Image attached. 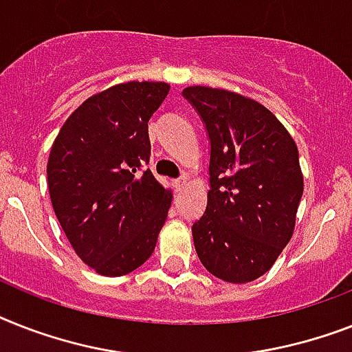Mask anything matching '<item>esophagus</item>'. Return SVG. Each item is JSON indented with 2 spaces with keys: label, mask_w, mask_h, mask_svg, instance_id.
Segmentation results:
<instances>
[{
  "label": "esophagus",
  "mask_w": 352,
  "mask_h": 352,
  "mask_svg": "<svg viewBox=\"0 0 352 352\" xmlns=\"http://www.w3.org/2000/svg\"><path fill=\"white\" fill-rule=\"evenodd\" d=\"M184 186H186V177H181V179H175V181H173V188H175V191H181Z\"/></svg>",
  "instance_id": "1"
}]
</instances>
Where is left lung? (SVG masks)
Returning <instances> with one entry per match:
<instances>
[{"instance_id": "obj_1", "label": "left lung", "mask_w": 352, "mask_h": 352, "mask_svg": "<svg viewBox=\"0 0 352 352\" xmlns=\"http://www.w3.org/2000/svg\"><path fill=\"white\" fill-rule=\"evenodd\" d=\"M210 135V191L193 224L202 265L217 278L245 284L271 270L295 231L304 193L298 148L258 101L211 87H188Z\"/></svg>"}]
</instances>
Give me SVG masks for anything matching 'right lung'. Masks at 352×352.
<instances>
[{"label": "right lung", "instance_id": "add662e5", "mask_svg": "<svg viewBox=\"0 0 352 352\" xmlns=\"http://www.w3.org/2000/svg\"><path fill=\"white\" fill-rule=\"evenodd\" d=\"M168 82L128 81L72 111L48 155L50 201L77 256L102 276H122L151 256L171 190L150 170L148 121Z\"/></svg>", "mask_w": 352, "mask_h": 352}]
</instances>
